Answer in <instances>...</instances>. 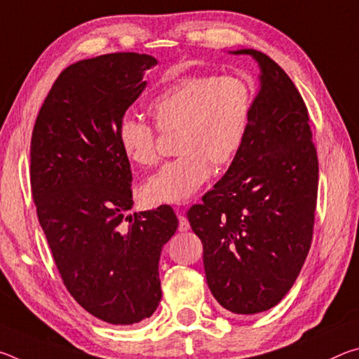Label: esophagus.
I'll use <instances>...</instances> for the list:
<instances>
[{
    "mask_svg": "<svg viewBox=\"0 0 359 359\" xmlns=\"http://www.w3.org/2000/svg\"><path fill=\"white\" fill-rule=\"evenodd\" d=\"M190 229V222H188V218L182 214H179V231L180 233H185V231Z\"/></svg>",
    "mask_w": 359,
    "mask_h": 359,
    "instance_id": "34e87169",
    "label": "esophagus"
}]
</instances>
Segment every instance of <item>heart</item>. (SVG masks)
Masks as SVG:
<instances>
[{
  "label": "heart",
  "instance_id": "b5f03b06",
  "mask_svg": "<svg viewBox=\"0 0 359 359\" xmlns=\"http://www.w3.org/2000/svg\"><path fill=\"white\" fill-rule=\"evenodd\" d=\"M253 111V87L236 74H188L163 87L149 102L158 131L175 130L174 151L180 154L144 184L145 203L182 204L209 179L212 165L224 168L239 155ZM118 147L136 166L158 161L154 126L136 115H121Z\"/></svg>",
  "mask_w": 359,
  "mask_h": 359
}]
</instances>
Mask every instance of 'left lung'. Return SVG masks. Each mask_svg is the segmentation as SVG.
I'll return each mask as SVG.
<instances>
[{
  "mask_svg": "<svg viewBox=\"0 0 359 359\" xmlns=\"http://www.w3.org/2000/svg\"><path fill=\"white\" fill-rule=\"evenodd\" d=\"M261 68V90L245 142L201 204L187 212L203 242L208 285L222 307L253 315L277 306L311 248L318 156L309 112L274 60L245 48Z\"/></svg>",
  "mask_w": 359,
  "mask_h": 359,
  "instance_id": "8db88e82",
  "label": "left lung"
}]
</instances>
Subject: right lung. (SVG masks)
<instances>
[{"mask_svg": "<svg viewBox=\"0 0 359 359\" xmlns=\"http://www.w3.org/2000/svg\"><path fill=\"white\" fill-rule=\"evenodd\" d=\"M155 65L118 52L68 66L41 106L29 145L36 214L65 287L111 325L156 311L158 261L179 226L171 205L126 217L133 174L115 131Z\"/></svg>", "mask_w": 359, "mask_h": 359, "instance_id": "1", "label": "right lung"}]
</instances>
